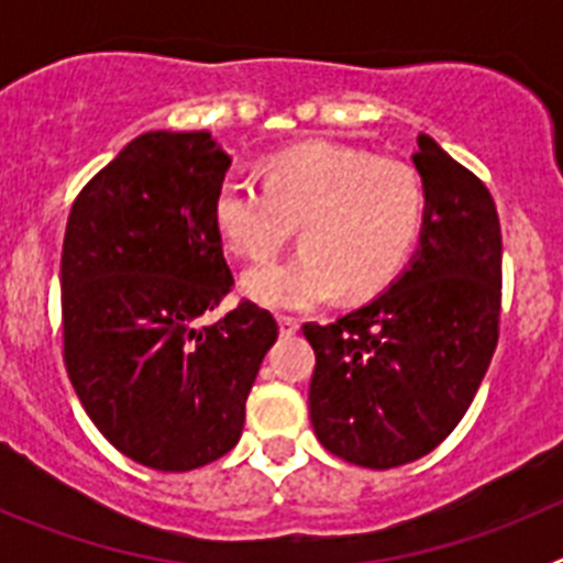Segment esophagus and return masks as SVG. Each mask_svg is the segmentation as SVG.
Returning <instances> with one entry per match:
<instances>
[{"mask_svg":"<svg viewBox=\"0 0 563 563\" xmlns=\"http://www.w3.org/2000/svg\"><path fill=\"white\" fill-rule=\"evenodd\" d=\"M278 327H282V335H296L298 332V318L292 316H278Z\"/></svg>","mask_w":563,"mask_h":563,"instance_id":"esophagus-1","label":"esophagus"}]
</instances>
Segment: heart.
I'll use <instances>...</instances> for the list:
<instances>
[{
    "label": "heart",
    "instance_id": "1",
    "mask_svg": "<svg viewBox=\"0 0 563 563\" xmlns=\"http://www.w3.org/2000/svg\"><path fill=\"white\" fill-rule=\"evenodd\" d=\"M422 183L411 163L346 143L316 141L265 163L262 186L228 177L213 197V222L231 251L267 258L290 236L301 247L245 273L258 305L296 310L386 287L409 258L422 222Z\"/></svg>",
    "mask_w": 563,
    "mask_h": 563
}]
</instances>
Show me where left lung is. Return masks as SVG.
Wrapping results in <instances>:
<instances>
[{
	"label": "left lung",
	"instance_id": "left-lung-1",
	"mask_svg": "<svg viewBox=\"0 0 563 563\" xmlns=\"http://www.w3.org/2000/svg\"><path fill=\"white\" fill-rule=\"evenodd\" d=\"M420 242L409 267L335 324H305L316 350L310 420L352 465L431 454L467 411L499 338L501 231L494 197L434 137L417 134Z\"/></svg>",
	"mask_w": 563,
	"mask_h": 563
}]
</instances>
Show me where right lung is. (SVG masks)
I'll return each instance as SVG.
<instances>
[{
  "instance_id": "1",
  "label": "right lung",
  "mask_w": 563,
  "mask_h": 563,
  "mask_svg": "<svg viewBox=\"0 0 563 563\" xmlns=\"http://www.w3.org/2000/svg\"><path fill=\"white\" fill-rule=\"evenodd\" d=\"M231 157L211 132H146L73 202L62 251L64 363L96 429L154 471L233 449L276 318L242 301L213 222Z\"/></svg>"
}]
</instances>
